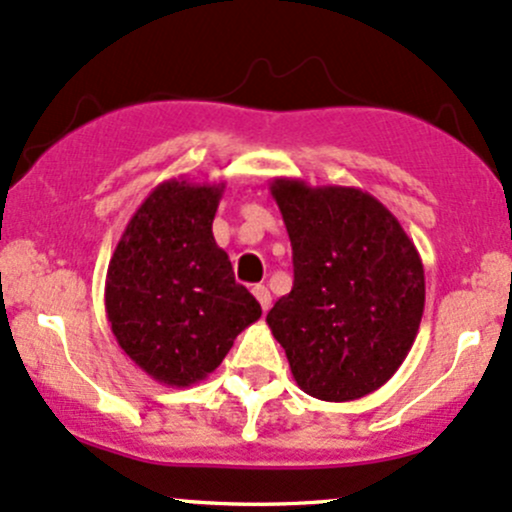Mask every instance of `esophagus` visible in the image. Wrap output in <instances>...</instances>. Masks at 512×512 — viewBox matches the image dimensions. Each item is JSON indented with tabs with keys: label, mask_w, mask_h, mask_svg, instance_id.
<instances>
[{
	"label": "esophagus",
	"mask_w": 512,
	"mask_h": 512,
	"mask_svg": "<svg viewBox=\"0 0 512 512\" xmlns=\"http://www.w3.org/2000/svg\"><path fill=\"white\" fill-rule=\"evenodd\" d=\"M254 295H256V300L261 302V310L266 312L268 307H271V293H268L266 285H254Z\"/></svg>",
	"instance_id": "34e87169"
}]
</instances>
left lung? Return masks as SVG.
I'll list each match as a JSON object with an SVG mask.
<instances>
[{"mask_svg":"<svg viewBox=\"0 0 512 512\" xmlns=\"http://www.w3.org/2000/svg\"><path fill=\"white\" fill-rule=\"evenodd\" d=\"M271 195L293 246V290L266 322L295 383L346 403L390 381L425 310V268L381 202L359 188L276 178Z\"/></svg>","mask_w":512,"mask_h":512,"instance_id":"left-lung-1","label":"left lung"}]
</instances>
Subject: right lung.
<instances>
[{
    "label": "right lung",
    "instance_id": "add662e5",
    "mask_svg": "<svg viewBox=\"0 0 512 512\" xmlns=\"http://www.w3.org/2000/svg\"><path fill=\"white\" fill-rule=\"evenodd\" d=\"M222 192L224 183H161L129 219L109 261L104 307L114 337L163 386L205 381L261 317L214 241Z\"/></svg>",
    "mask_w": 512,
    "mask_h": 512
}]
</instances>
